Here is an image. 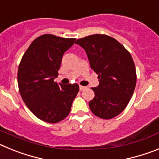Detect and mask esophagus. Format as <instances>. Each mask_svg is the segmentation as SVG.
<instances>
[{"label":"esophagus","instance_id":"esophagus-1","mask_svg":"<svg viewBox=\"0 0 159 159\" xmlns=\"http://www.w3.org/2000/svg\"><path fill=\"white\" fill-rule=\"evenodd\" d=\"M85 88H86V87H84V86H80V91H84V90L85 89Z\"/></svg>","mask_w":159,"mask_h":159}]
</instances>
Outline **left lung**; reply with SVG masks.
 Here are the masks:
<instances>
[{"instance_id":"left-lung-1","label":"left lung","mask_w":159,"mask_h":159,"mask_svg":"<svg viewBox=\"0 0 159 159\" xmlns=\"http://www.w3.org/2000/svg\"><path fill=\"white\" fill-rule=\"evenodd\" d=\"M75 43L85 50L99 81V86L92 88L95 97L89 102L90 109L101 119L116 117L127 106L135 88L137 77L131 55L107 35L85 36Z\"/></svg>"}]
</instances>
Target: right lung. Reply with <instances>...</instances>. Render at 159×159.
I'll list each match as a JSON object with an SVG mask.
<instances>
[{"label":"right lung","mask_w":159,"mask_h":159,"mask_svg":"<svg viewBox=\"0 0 159 159\" xmlns=\"http://www.w3.org/2000/svg\"><path fill=\"white\" fill-rule=\"evenodd\" d=\"M75 38L44 34L35 39L18 67L19 92L26 106L38 119L57 123L65 119L79 92L77 84L55 82L64 53Z\"/></svg>","instance_id":"right-lung-1"}]
</instances>
